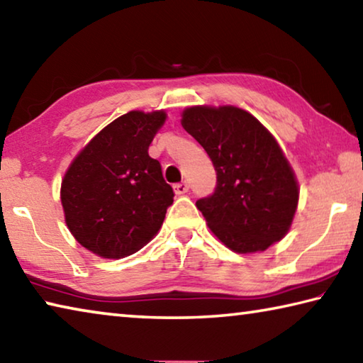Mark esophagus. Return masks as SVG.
Masks as SVG:
<instances>
[{
	"mask_svg": "<svg viewBox=\"0 0 363 363\" xmlns=\"http://www.w3.org/2000/svg\"><path fill=\"white\" fill-rule=\"evenodd\" d=\"M174 192H176L177 195H182V194L189 192V184H187V182L176 184V186H174Z\"/></svg>",
	"mask_w": 363,
	"mask_h": 363,
	"instance_id": "esophagus-1",
	"label": "esophagus"
}]
</instances>
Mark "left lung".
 Wrapping results in <instances>:
<instances>
[{
	"mask_svg": "<svg viewBox=\"0 0 363 363\" xmlns=\"http://www.w3.org/2000/svg\"><path fill=\"white\" fill-rule=\"evenodd\" d=\"M182 126L216 169L211 195L196 200L210 229L237 253L267 250L284 238L298 206V184L266 128L242 108L190 107Z\"/></svg>",
	"mask_w": 363,
	"mask_h": 363,
	"instance_id": "1",
	"label": "left lung"
}]
</instances>
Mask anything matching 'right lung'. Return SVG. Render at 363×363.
<instances>
[{"instance_id":"add662e5","label":"right lung","mask_w":363,"mask_h":363,"mask_svg":"<svg viewBox=\"0 0 363 363\" xmlns=\"http://www.w3.org/2000/svg\"><path fill=\"white\" fill-rule=\"evenodd\" d=\"M164 112H128L96 134L67 169L60 189L65 223L84 248L102 257L136 253L173 205V187L149 145Z\"/></svg>"}]
</instances>
